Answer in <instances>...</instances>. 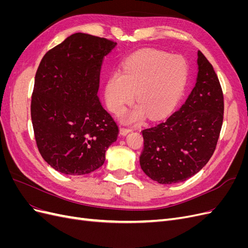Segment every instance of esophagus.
Here are the masks:
<instances>
[{"instance_id":"esophagus-1","label":"esophagus","mask_w":248,"mask_h":248,"mask_svg":"<svg viewBox=\"0 0 248 248\" xmlns=\"http://www.w3.org/2000/svg\"><path fill=\"white\" fill-rule=\"evenodd\" d=\"M129 132H131L130 128H125V127H120V134L121 136H127Z\"/></svg>"}]
</instances>
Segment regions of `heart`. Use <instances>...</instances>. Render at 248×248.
<instances>
[{"label":"heart","instance_id":"obj_1","mask_svg":"<svg viewBox=\"0 0 248 248\" xmlns=\"http://www.w3.org/2000/svg\"><path fill=\"white\" fill-rule=\"evenodd\" d=\"M187 64L178 55L146 49L126 60L123 71L112 72L104 87V98L112 112L121 111L133 98L138 102L121 114L125 123L167 115L181 97L187 79ZM136 94H134V93Z\"/></svg>","mask_w":248,"mask_h":248}]
</instances>
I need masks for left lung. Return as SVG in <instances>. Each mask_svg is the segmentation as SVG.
Returning a JSON list of instances; mask_svg holds the SVG:
<instances>
[{"instance_id":"1","label":"left lung","mask_w":248,"mask_h":248,"mask_svg":"<svg viewBox=\"0 0 248 248\" xmlns=\"http://www.w3.org/2000/svg\"><path fill=\"white\" fill-rule=\"evenodd\" d=\"M196 86L181 108L159 124L142 130L140 164L160 184L183 182L204 168L214 153L223 120V94L218 78L198 51Z\"/></svg>"}]
</instances>
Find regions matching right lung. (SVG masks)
Listing matches in <instances>:
<instances>
[{"instance_id": "add662e5", "label": "right lung", "mask_w": 248, "mask_h": 248, "mask_svg": "<svg viewBox=\"0 0 248 248\" xmlns=\"http://www.w3.org/2000/svg\"><path fill=\"white\" fill-rule=\"evenodd\" d=\"M117 42L76 33L48 50L35 76L31 118L43 159L64 175L99 169L119 128L99 97L103 58Z\"/></svg>"}]
</instances>
